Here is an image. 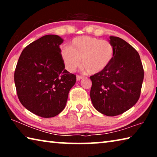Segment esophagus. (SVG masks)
Wrapping results in <instances>:
<instances>
[{
  "label": "esophagus",
  "instance_id": "obj_1",
  "mask_svg": "<svg viewBox=\"0 0 157 157\" xmlns=\"http://www.w3.org/2000/svg\"><path fill=\"white\" fill-rule=\"evenodd\" d=\"M83 78V77L82 76H80V75H77V80L78 81H79L81 80V79Z\"/></svg>",
  "mask_w": 157,
  "mask_h": 157
}]
</instances>
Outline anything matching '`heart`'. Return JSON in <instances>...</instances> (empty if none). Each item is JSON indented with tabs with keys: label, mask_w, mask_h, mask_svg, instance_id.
Masks as SVG:
<instances>
[{
	"label": "heart",
	"mask_w": 157,
	"mask_h": 157,
	"mask_svg": "<svg viewBox=\"0 0 157 157\" xmlns=\"http://www.w3.org/2000/svg\"><path fill=\"white\" fill-rule=\"evenodd\" d=\"M61 57L69 72H74L81 65L91 75L100 73L111 64L115 48L109 41L95 37L81 36L73 39L70 46H63Z\"/></svg>",
	"instance_id": "heart-1"
}]
</instances>
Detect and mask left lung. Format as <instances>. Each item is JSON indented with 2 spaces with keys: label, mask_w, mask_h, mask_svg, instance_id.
<instances>
[{
  "label": "left lung",
  "mask_w": 157,
  "mask_h": 157,
  "mask_svg": "<svg viewBox=\"0 0 157 157\" xmlns=\"http://www.w3.org/2000/svg\"><path fill=\"white\" fill-rule=\"evenodd\" d=\"M115 48L114 58L108 67L90 77V97L95 109L115 116L129 109L139 100L144 78L139 54L123 39L110 36Z\"/></svg>",
  "instance_id": "8db88e82"
}]
</instances>
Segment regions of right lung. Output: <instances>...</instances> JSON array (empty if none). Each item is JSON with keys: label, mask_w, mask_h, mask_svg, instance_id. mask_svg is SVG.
<instances>
[{"label": "right lung", "mask_w": 157, "mask_h": 157, "mask_svg": "<svg viewBox=\"0 0 157 157\" xmlns=\"http://www.w3.org/2000/svg\"><path fill=\"white\" fill-rule=\"evenodd\" d=\"M63 40L48 34L26 46L14 72L18 99L30 112L52 118L65 108L76 75L66 70L59 46Z\"/></svg>", "instance_id": "obj_1"}]
</instances>
